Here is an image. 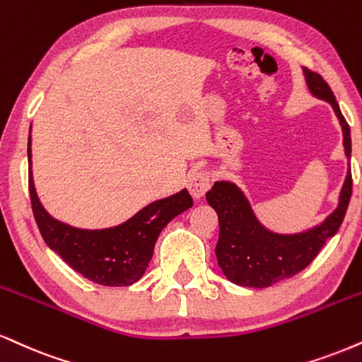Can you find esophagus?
<instances>
[{
	"instance_id": "1",
	"label": "esophagus",
	"mask_w": 362,
	"mask_h": 362,
	"mask_svg": "<svg viewBox=\"0 0 362 362\" xmlns=\"http://www.w3.org/2000/svg\"><path fill=\"white\" fill-rule=\"evenodd\" d=\"M209 187H211V177L207 172H195L189 180V192L194 199L204 197V194L207 192Z\"/></svg>"
}]
</instances>
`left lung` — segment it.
I'll list each match as a JSON object with an SVG mask.
<instances>
[{
	"label": "left lung",
	"instance_id": "left-lung-1",
	"mask_svg": "<svg viewBox=\"0 0 362 362\" xmlns=\"http://www.w3.org/2000/svg\"><path fill=\"white\" fill-rule=\"evenodd\" d=\"M308 90L317 99L327 101L342 128L347 175L339 194L337 207L322 221L302 233L280 234L259 223L250 200L234 182L217 180L206 199L219 217V241L216 246L217 264L224 276L239 286L267 288L297 275L312 263L329 238L341 228L352 194L351 129L341 107L319 74L303 69Z\"/></svg>",
	"mask_w": 362,
	"mask_h": 362
}]
</instances>
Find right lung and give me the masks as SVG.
<instances>
[{"label": "right lung", "instance_id": "1", "mask_svg": "<svg viewBox=\"0 0 362 362\" xmlns=\"http://www.w3.org/2000/svg\"><path fill=\"white\" fill-rule=\"evenodd\" d=\"M28 189L35 221L47 246L87 280L104 286H129L145 275L160 233L194 204L187 189H182L148 204L115 228H74L52 217L38 199L32 173V136L28 138Z\"/></svg>", "mask_w": 362, "mask_h": 362}]
</instances>
